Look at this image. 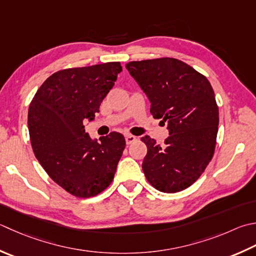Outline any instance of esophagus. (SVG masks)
I'll use <instances>...</instances> for the list:
<instances>
[{"instance_id":"obj_1","label":"esophagus","mask_w":256,"mask_h":256,"mask_svg":"<svg viewBox=\"0 0 256 256\" xmlns=\"http://www.w3.org/2000/svg\"><path fill=\"white\" fill-rule=\"evenodd\" d=\"M135 141H136V138L133 136V135H126L125 136V142H126V144H132Z\"/></svg>"}]
</instances>
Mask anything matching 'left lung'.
Wrapping results in <instances>:
<instances>
[{
    "mask_svg": "<svg viewBox=\"0 0 256 256\" xmlns=\"http://www.w3.org/2000/svg\"><path fill=\"white\" fill-rule=\"evenodd\" d=\"M151 102L154 118L168 123L170 136L160 146L142 138L148 153L142 168L148 183L164 193L188 188L213 158L218 108L208 80L180 60L161 58L125 65Z\"/></svg>",
    "mask_w": 256,
    "mask_h": 256,
    "instance_id": "8db88e82",
    "label": "left lung"
}]
</instances>
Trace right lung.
Instances as JSON below:
<instances>
[{
  "instance_id": "obj_1",
  "label": "right lung",
  "mask_w": 256,
  "mask_h": 256,
  "mask_svg": "<svg viewBox=\"0 0 256 256\" xmlns=\"http://www.w3.org/2000/svg\"><path fill=\"white\" fill-rule=\"evenodd\" d=\"M121 71L120 62H108L55 72L30 104L28 125L35 156L48 176L74 196H95L114 178L124 136L112 132L93 140L83 122L93 121Z\"/></svg>"
}]
</instances>
